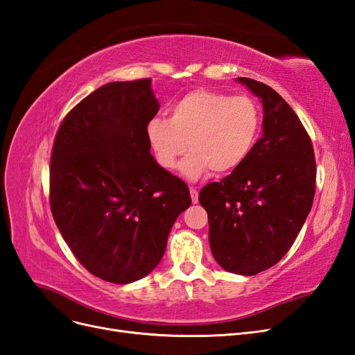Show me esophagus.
<instances>
[{
	"instance_id": "1",
	"label": "esophagus",
	"mask_w": 355,
	"mask_h": 355,
	"mask_svg": "<svg viewBox=\"0 0 355 355\" xmlns=\"http://www.w3.org/2000/svg\"><path fill=\"white\" fill-rule=\"evenodd\" d=\"M189 194H191L192 202L197 204V202H198V191H197L196 188H191V189H189Z\"/></svg>"
}]
</instances>
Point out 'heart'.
I'll return each mask as SVG.
<instances>
[{"mask_svg": "<svg viewBox=\"0 0 355 355\" xmlns=\"http://www.w3.org/2000/svg\"><path fill=\"white\" fill-rule=\"evenodd\" d=\"M261 132V110L247 96L197 89L173 103L168 118L154 116L146 124V137L157 163L173 168L182 161L180 175L197 180L213 173L239 168L249 158Z\"/></svg>", "mask_w": 355, "mask_h": 355, "instance_id": "b5f03b06", "label": "heart"}]
</instances>
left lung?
Returning a JSON list of instances; mask_svg holds the SVG:
<instances>
[{"instance_id":"left-lung-1","label":"left lung","mask_w":355,"mask_h":355,"mask_svg":"<svg viewBox=\"0 0 355 355\" xmlns=\"http://www.w3.org/2000/svg\"><path fill=\"white\" fill-rule=\"evenodd\" d=\"M263 108V135L244 163L200 191L209 243L225 271L256 275L288 252L313 207L315 158L311 139L288 103L270 85L237 78Z\"/></svg>"}]
</instances>
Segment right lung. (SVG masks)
Masks as SVG:
<instances>
[{"label":"right lung","mask_w":355,"mask_h":355,"mask_svg":"<svg viewBox=\"0 0 355 355\" xmlns=\"http://www.w3.org/2000/svg\"><path fill=\"white\" fill-rule=\"evenodd\" d=\"M158 110L151 78L108 83L65 116L53 145V219L78 262L105 282L151 272L191 206L185 182L151 155L146 124Z\"/></svg>","instance_id":"right-lung-1"}]
</instances>
